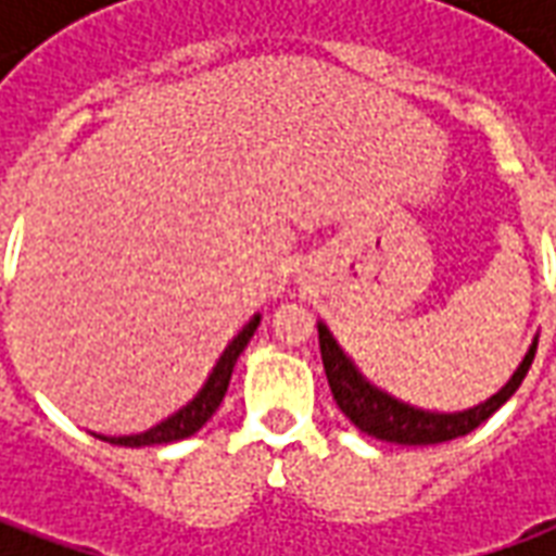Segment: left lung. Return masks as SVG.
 Segmentation results:
<instances>
[{
	"instance_id": "obj_1",
	"label": "left lung",
	"mask_w": 556,
	"mask_h": 556,
	"mask_svg": "<svg viewBox=\"0 0 556 556\" xmlns=\"http://www.w3.org/2000/svg\"><path fill=\"white\" fill-rule=\"evenodd\" d=\"M318 345H321L327 384H330V393L337 399L339 410L357 429L372 434L378 441L410 443V446H429V443H443L462 438V434H470L521 387L530 363L536 357V342H533L521 366L509 378V384L503 387L501 393H494L489 402L477 405V408L458 410V414H429V410L410 408L405 402L387 396L378 387L369 384L357 372V366L345 357V351L339 349L337 339L330 337V330L325 325H318Z\"/></svg>"
}]
</instances>
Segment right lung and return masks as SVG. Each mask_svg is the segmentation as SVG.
<instances>
[{
	"label": "right lung",
	"instance_id": "add662e5",
	"mask_svg": "<svg viewBox=\"0 0 556 556\" xmlns=\"http://www.w3.org/2000/svg\"><path fill=\"white\" fill-rule=\"evenodd\" d=\"M255 327H258V315H255L250 325L243 327L238 337L231 339L229 349L223 351V357H219L217 366H214V372H211V378L205 381V387L199 390V396H195L187 408H181L178 414H172L169 419H163L160 426L142 431V434H127V438H103V434H98V438L115 443V446H154V443H172L190 438V434L202 429L207 419L214 417V410L219 408V402H223L226 390H229L231 369H235V363L241 357V351L247 349V342L253 339Z\"/></svg>",
	"mask_w": 556,
	"mask_h": 556
}]
</instances>
